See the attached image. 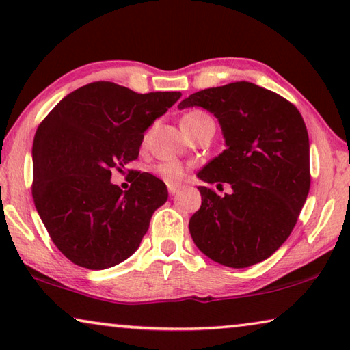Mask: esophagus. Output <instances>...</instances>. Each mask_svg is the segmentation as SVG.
I'll return each mask as SVG.
<instances>
[{"mask_svg":"<svg viewBox=\"0 0 350 350\" xmlns=\"http://www.w3.org/2000/svg\"><path fill=\"white\" fill-rule=\"evenodd\" d=\"M169 192H170V196L174 197V196H176V193L180 192V187L178 186H174V185H169Z\"/></svg>","mask_w":350,"mask_h":350,"instance_id":"34e87169","label":"esophagus"}]
</instances>
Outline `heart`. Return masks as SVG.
Listing matches in <instances>:
<instances>
[{
	"label": "heart",
	"mask_w": 350,
	"mask_h": 350,
	"mask_svg": "<svg viewBox=\"0 0 350 350\" xmlns=\"http://www.w3.org/2000/svg\"><path fill=\"white\" fill-rule=\"evenodd\" d=\"M208 119L206 114H203L202 111H192L189 114H186L183 117L181 120V126L183 130H189L191 126L196 125V123L202 122ZM157 174L159 175L161 180H164L165 183H169V185H180V183L185 180V175H186V169L185 165L176 163V161H164V163H161L157 165Z\"/></svg>",
	"instance_id": "heart-1"
}]
</instances>
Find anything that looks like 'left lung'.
Wrapping results in <instances>:
<instances>
[{
    "instance_id": "1",
    "label": "left lung",
    "mask_w": 350,
    "mask_h": 350,
    "mask_svg": "<svg viewBox=\"0 0 350 350\" xmlns=\"http://www.w3.org/2000/svg\"><path fill=\"white\" fill-rule=\"evenodd\" d=\"M203 107L216 117L225 150L197 176L228 183L217 196L198 186L202 206L189 219L193 244L222 266L265 261L291 234L310 191V141L297 107L247 81L187 96L178 109Z\"/></svg>"
}]
</instances>
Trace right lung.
Here are the masks:
<instances>
[{
  "mask_svg": "<svg viewBox=\"0 0 350 350\" xmlns=\"http://www.w3.org/2000/svg\"><path fill=\"white\" fill-rule=\"evenodd\" d=\"M180 96L90 83L64 96L37 128L34 205L53 243L75 265L101 271L137 250L153 213L167 202V187L136 172L122 191L111 175L139 157L144 133Z\"/></svg>",
  "mask_w": 350,
  "mask_h": 350,
  "instance_id": "obj_1",
  "label": "right lung"
}]
</instances>
